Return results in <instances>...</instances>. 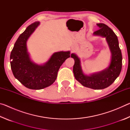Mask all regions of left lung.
I'll use <instances>...</instances> for the list:
<instances>
[{
	"instance_id": "left-lung-1",
	"label": "left lung",
	"mask_w": 130,
	"mask_h": 130,
	"mask_svg": "<svg viewBox=\"0 0 130 130\" xmlns=\"http://www.w3.org/2000/svg\"><path fill=\"white\" fill-rule=\"evenodd\" d=\"M97 25L100 28L94 31V34L105 37L111 50L112 58L109 67L100 73L87 76L83 73L77 56L72 54L71 57L74 60L73 71L76 80L84 87L102 89L111 85L119 76L122 67V55L118 37L113 30L104 23H98Z\"/></svg>"
}]
</instances>
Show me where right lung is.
<instances>
[{
  "mask_svg": "<svg viewBox=\"0 0 130 130\" xmlns=\"http://www.w3.org/2000/svg\"><path fill=\"white\" fill-rule=\"evenodd\" d=\"M39 25V22H36L26 28L15 43L10 54L11 68L14 77L31 89H41L52 85L56 80L60 67L70 56V52H60L53 54L45 65L32 63L27 53L26 42Z\"/></svg>",
  "mask_w": 130,
  "mask_h": 130,
  "instance_id": "1",
  "label": "right lung"
}]
</instances>
